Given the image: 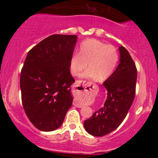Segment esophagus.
<instances>
[{"mask_svg": "<svg viewBox=\"0 0 158 158\" xmlns=\"http://www.w3.org/2000/svg\"><path fill=\"white\" fill-rule=\"evenodd\" d=\"M81 82V81H77L75 82V85H74V86H75L76 88H77V87L79 86V88H81V86L80 85ZM83 83H85V81H83ZM82 90H86V87L83 86L82 87ZM73 105L74 106L77 107V108H82V106H81V105L78 104V103L76 102V101H74V102H73Z\"/></svg>", "mask_w": 158, "mask_h": 158, "instance_id": "1", "label": "esophagus"}]
</instances>
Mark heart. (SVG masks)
<instances>
[{
	"mask_svg": "<svg viewBox=\"0 0 158 158\" xmlns=\"http://www.w3.org/2000/svg\"><path fill=\"white\" fill-rule=\"evenodd\" d=\"M119 60L117 49L97 39L85 40L79 47V54L76 53L70 59V70L74 76L81 75L85 79L105 81L113 73Z\"/></svg>",
	"mask_w": 158,
	"mask_h": 158,
	"instance_id": "heart-1",
	"label": "heart"
}]
</instances>
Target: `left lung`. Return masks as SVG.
<instances>
[{"mask_svg":"<svg viewBox=\"0 0 158 158\" xmlns=\"http://www.w3.org/2000/svg\"><path fill=\"white\" fill-rule=\"evenodd\" d=\"M119 50V64L103 83L108 91L104 106L84 122L86 131L95 137L105 136L118 128L135 97L137 68L128 50L123 46Z\"/></svg>","mask_w":158,"mask_h":158,"instance_id":"left-lung-1","label":"left lung"}]
</instances>
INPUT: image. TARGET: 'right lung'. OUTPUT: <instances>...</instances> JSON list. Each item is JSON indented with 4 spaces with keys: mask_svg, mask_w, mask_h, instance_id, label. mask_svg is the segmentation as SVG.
Wrapping results in <instances>:
<instances>
[{
    "mask_svg": "<svg viewBox=\"0 0 158 158\" xmlns=\"http://www.w3.org/2000/svg\"><path fill=\"white\" fill-rule=\"evenodd\" d=\"M76 35H52L27 53L21 72L23 109L33 126L43 131L61 126L72 106L70 59Z\"/></svg>",
    "mask_w": 158,
    "mask_h": 158,
    "instance_id": "add662e5",
    "label": "right lung"
}]
</instances>
